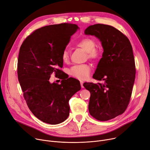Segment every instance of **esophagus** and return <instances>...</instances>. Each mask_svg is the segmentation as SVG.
<instances>
[{
    "mask_svg": "<svg viewBox=\"0 0 150 150\" xmlns=\"http://www.w3.org/2000/svg\"><path fill=\"white\" fill-rule=\"evenodd\" d=\"M83 81H80V84H81V88H84V86H83Z\"/></svg>",
    "mask_w": 150,
    "mask_h": 150,
    "instance_id": "34e87169",
    "label": "esophagus"
}]
</instances>
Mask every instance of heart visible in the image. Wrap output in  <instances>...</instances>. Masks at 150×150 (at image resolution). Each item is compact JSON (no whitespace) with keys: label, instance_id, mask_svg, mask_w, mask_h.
<instances>
[{"label":"heart","instance_id":"obj_1","mask_svg":"<svg viewBox=\"0 0 150 150\" xmlns=\"http://www.w3.org/2000/svg\"><path fill=\"white\" fill-rule=\"evenodd\" d=\"M75 45L82 49L86 53V58L91 61L100 59L102 55V50L96 46L95 39L89 37H84L75 42ZM61 59L64 63H67L69 60V52L64 49L61 53ZM69 75L81 80L87 79L91 73V67L87 64L75 65L69 70Z\"/></svg>","mask_w":150,"mask_h":150}]
</instances>
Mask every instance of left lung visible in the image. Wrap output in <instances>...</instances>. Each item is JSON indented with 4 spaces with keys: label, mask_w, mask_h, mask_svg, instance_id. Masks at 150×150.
I'll return each mask as SVG.
<instances>
[{
    "label": "left lung",
    "mask_w": 150,
    "mask_h": 150,
    "mask_svg": "<svg viewBox=\"0 0 150 150\" xmlns=\"http://www.w3.org/2000/svg\"><path fill=\"white\" fill-rule=\"evenodd\" d=\"M94 35L103 48L93 78L104 83H84L91 93L90 114L100 121H108L122 114L130 101L136 77L135 60L128 38L112 26L97 23L85 30Z\"/></svg>",
    "instance_id": "left-lung-1"
}]
</instances>
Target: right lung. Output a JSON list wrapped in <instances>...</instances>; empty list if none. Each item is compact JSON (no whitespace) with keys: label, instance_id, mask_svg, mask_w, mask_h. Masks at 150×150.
I'll use <instances>...</instances> for the list:
<instances>
[{"label":"right lung","instance_id":"obj_1","mask_svg":"<svg viewBox=\"0 0 150 150\" xmlns=\"http://www.w3.org/2000/svg\"><path fill=\"white\" fill-rule=\"evenodd\" d=\"M78 27L70 23L47 25L35 30L23 41L18 60V76L23 96L33 115L56 125L69 115V101L81 89L80 81L66 78L61 70V53ZM52 73L62 83H50Z\"/></svg>","mask_w":150,"mask_h":150}]
</instances>
